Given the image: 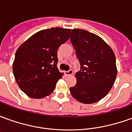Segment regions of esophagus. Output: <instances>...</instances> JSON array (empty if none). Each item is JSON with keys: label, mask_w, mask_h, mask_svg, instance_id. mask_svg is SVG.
I'll return each instance as SVG.
<instances>
[{"label": "esophagus", "mask_w": 132, "mask_h": 132, "mask_svg": "<svg viewBox=\"0 0 132 132\" xmlns=\"http://www.w3.org/2000/svg\"><path fill=\"white\" fill-rule=\"evenodd\" d=\"M73 73V70H72V69H70L69 71L66 72V76H72Z\"/></svg>", "instance_id": "esophagus-1"}]
</instances>
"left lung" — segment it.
I'll return each mask as SVG.
<instances>
[{
    "instance_id": "obj_1",
    "label": "left lung",
    "mask_w": 132,
    "mask_h": 132,
    "mask_svg": "<svg viewBox=\"0 0 132 132\" xmlns=\"http://www.w3.org/2000/svg\"><path fill=\"white\" fill-rule=\"evenodd\" d=\"M71 42L76 49L80 71L76 84L70 88L78 102L92 104L107 95L116 79L117 69L112 49L99 36L87 30H71Z\"/></svg>"
}]
</instances>
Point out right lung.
I'll list each match as a JSON object with an SVG mask.
<instances>
[{"label":"right lung","mask_w":132,"mask_h":132,"mask_svg":"<svg viewBox=\"0 0 132 132\" xmlns=\"http://www.w3.org/2000/svg\"><path fill=\"white\" fill-rule=\"evenodd\" d=\"M71 30L61 27L41 30L19 46L13 61V74L27 96L39 99L54 91L63 75L57 68L58 49L69 39Z\"/></svg>","instance_id":"1"}]
</instances>
